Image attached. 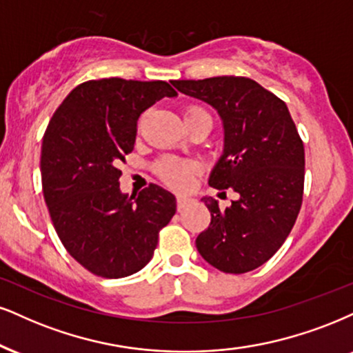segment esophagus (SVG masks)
<instances>
[{
    "label": "esophagus",
    "mask_w": 353,
    "mask_h": 353,
    "mask_svg": "<svg viewBox=\"0 0 353 353\" xmlns=\"http://www.w3.org/2000/svg\"><path fill=\"white\" fill-rule=\"evenodd\" d=\"M190 204V198H185V196H178L176 198V210L178 211H183L186 206Z\"/></svg>",
    "instance_id": "1"
}]
</instances>
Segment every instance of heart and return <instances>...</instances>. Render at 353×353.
<instances>
[{"mask_svg":"<svg viewBox=\"0 0 353 353\" xmlns=\"http://www.w3.org/2000/svg\"><path fill=\"white\" fill-rule=\"evenodd\" d=\"M211 117L204 108L198 106V104H191L185 110V121L191 119V117ZM196 165L190 160L180 159V157L167 155L162 157L159 162L155 163V173L159 175L168 186L176 190L188 188L191 183V178L194 175Z\"/></svg>","mask_w":353,"mask_h":353,"instance_id":"1","label":"heart"}]
</instances>
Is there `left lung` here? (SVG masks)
Returning <instances> with one entry per match:
<instances>
[{"instance_id": "8db88e82", "label": "left lung", "mask_w": 353, "mask_h": 353, "mask_svg": "<svg viewBox=\"0 0 353 353\" xmlns=\"http://www.w3.org/2000/svg\"><path fill=\"white\" fill-rule=\"evenodd\" d=\"M188 97L214 106L224 123V154L210 185L241 194L211 212L210 228L196 239L208 263L224 273H247L276 254L303 204L304 145L283 99L245 77L173 80ZM223 194V193H221Z\"/></svg>"}]
</instances>
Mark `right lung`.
<instances>
[{"label": "right lung", "mask_w": 353, "mask_h": 353, "mask_svg": "<svg viewBox=\"0 0 353 353\" xmlns=\"http://www.w3.org/2000/svg\"><path fill=\"white\" fill-rule=\"evenodd\" d=\"M165 97H176L167 81L88 80L68 93L43 134L42 191L52 224L68 254L97 276L145 267L176 211L175 196L159 185L137 198L119 190L139 116Z\"/></svg>", "instance_id": "add662e5"}]
</instances>
